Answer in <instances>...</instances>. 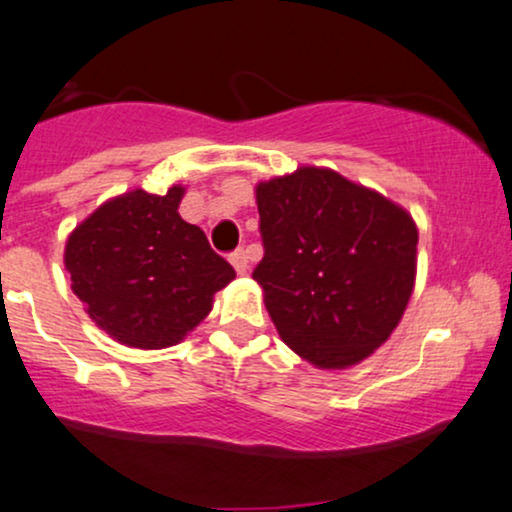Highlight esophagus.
I'll use <instances>...</instances> for the list:
<instances>
[{
  "mask_svg": "<svg viewBox=\"0 0 512 512\" xmlns=\"http://www.w3.org/2000/svg\"><path fill=\"white\" fill-rule=\"evenodd\" d=\"M231 264L233 267H236V272L238 274H245L248 272V267H250V260H248V250H243V248H238L236 252H231Z\"/></svg>",
  "mask_w": 512,
  "mask_h": 512,
  "instance_id": "obj_1",
  "label": "esophagus"
}]
</instances>
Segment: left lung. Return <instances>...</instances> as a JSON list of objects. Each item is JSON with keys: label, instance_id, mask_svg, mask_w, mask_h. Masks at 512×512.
I'll list each match as a JSON object with an SVG mask.
<instances>
[{"label": "left lung", "instance_id": "8db88e82", "mask_svg": "<svg viewBox=\"0 0 512 512\" xmlns=\"http://www.w3.org/2000/svg\"><path fill=\"white\" fill-rule=\"evenodd\" d=\"M264 257L252 279L281 341L322 369L377 350L415 286L417 226L403 207L331 169L257 183Z\"/></svg>", "mask_w": 512, "mask_h": 512}]
</instances>
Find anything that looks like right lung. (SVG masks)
Here are the masks:
<instances>
[{
    "label": "right lung",
    "instance_id": "add662e5",
    "mask_svg": "<svg viewBox=\"0 0 512 512\" xmlns=\"http://www.w3.org/2000/svg\"><path fill=\"white\" fill-rule=\"evenodd\" d=\"M186 188H135L107 200L66 240L71 288L114 341L159 350L181 343L236 279L205 231L178 214Z\"/></svg>",
    "mask_w": 512,
    "mask_h": 512
}]
</instances>
